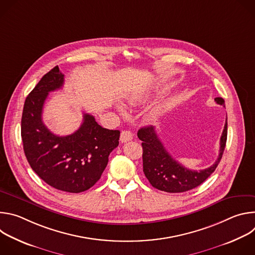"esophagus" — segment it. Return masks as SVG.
<instances>
[{"mask_svg": "<svg viewBox=\"0 0 255 255\" xmlns=\"http://www.w3.org/2000/svg\"><path fill=\"white\" fill-rule=\"evenodd\" d=\"M132 138H133V135H132V133H131L130 131H128V130H124V131H122V132H121V135H120V141H121L122 143H125V142L130 141V140H132Z\"/></svg>", "mask_w": 255, "mask_h": 255, "instance_id": "esophagus-1", "label": "esophagus"}]
</instances>
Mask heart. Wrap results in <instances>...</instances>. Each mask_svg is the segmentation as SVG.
<instances>
[{"label": "heart", "instance_id": "1", "mask_svg": "<svg viewBox=\"0 0 255 255\" xmlns=\"http://www.w3.org/2000/svg\"><path fill=\"white\" fill-rule=\"evenodd\" d=\"M138 101H139V100H137V99H130V100H129V103H130L131 105H136V104L138 103ZM118 110H119V112H120L121 114H124V110H123V108H121V107H118Z\"/></svg>", "mask_w": 255, "mask_h": 255}]
</instances>
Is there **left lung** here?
<instances>
[{
    "label": "left lung",
    "mask_w": 255,
    "mask_h": 255,
    "mask_svg": "<svg viewBox=\"0 0 255 255\" xmlns=\"http://www.w3.org/2000/svg\"><path fill=\"white\" fill-rule=\"evenodd\" d=\"M215 101L225 106L222 98H216ZM137 136L142 141L143 171L151 186L166 193H183L203 184L219 164L227 140V120L220 139L219 156L213 165L199 171L189 169L173 159L165 150L153 126L142 127Z\"/></svg>",
    "instance_id": "1"
}]
</instances>
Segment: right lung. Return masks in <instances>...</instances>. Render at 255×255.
Wrapping results in <instances>:
<instances>
[{
    "label": "right lung",
    "instance_id": "add662e5",
    "mask_svg": "<svg viewBox=\"0 0 255 255\" xmlns=\"http://www.w3.org/2000/svg\"><path fill=\"white\" fill-rule=\"evenodd\" d=\"M64 76L58 66L42 77L26 98L21 136L31 168L52 188L82 193L92 188L105 170L109 155L119 145V130L100 126L84 114L81 127L70 135L53 134L42 122L44 102L50 92L61 89Z\"/></svg>",
    "mask_w": 255,
    "mask_h": 255
}]
</instances>
